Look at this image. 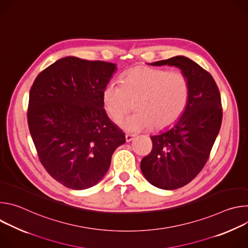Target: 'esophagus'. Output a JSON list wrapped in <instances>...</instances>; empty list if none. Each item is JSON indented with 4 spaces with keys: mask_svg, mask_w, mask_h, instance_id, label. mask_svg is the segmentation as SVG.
<instances>
[{
    "mask_svg": "<svg viewBox=\"0 0 248 248\" xmlns=\"http://www.w3.org/2000/svg\"><path fill=\"white\" fill-rule=\"evenodd\" d=\"M133 138H134L133 134H129V133L125 134V141H126V142H130V141L133 140Z\"/></svg>",
    "mask_w": 248,
    "mask_h": 248,
    "instance_id": "34e87169",
    "label": "esophagus"
}]
</instances>
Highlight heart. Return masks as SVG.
Returning a JSON list of instances; mask_svg holds the SVG:
<instances>
[{
	"mask_svg": "<svg viewBox=\"0 0 248 248\" xmlns=\"http://www.w3.org/2000/svg\"><path fill=\"white\" fill-rule=\"evenodd\" d=\"M189 83L186 77L175 70L137 66L126 74L123 84L109 81L102 91V103L109 118L119 123L135 101L136 112L126 117L121 126L135 133L165 128L178 121L186 109Z\"/></svg>",
	"mask_w": 248,
	"mask_h": 248,
	"instance_id": "obj_1",
	"label": "heart"
}]
</instances>
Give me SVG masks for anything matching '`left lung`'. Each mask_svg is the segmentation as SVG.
Returning a JSON list of instances; mask_svg holds the SVG:
<instances>
[{
	"label": "left lung",
	"mask_w": 248,
	"mask_h": 248,
	"mask_svg": "<svg viewBox=\"0 0 248 248\" xmlns=\"http://www.w3.org/2000/svg\"><path fill=\"white\" fill-rule=\"evenodd\" d=\"M151 65L181 69L189 83L186 109L172 126L151 136L152 151L140 163L145 179L154 186L172 190L190 183L203 169L222 124V104L212 76L185 56Z\"/></svg>",
	"instance_id": "obj_1"
}]
</instances>
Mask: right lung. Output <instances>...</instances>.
I'll return each instance as SVG.
<instances>
[{
    "instance_id": "1",
    "label": "right lung",
    "mask_w": 248,
    "mask_h": 248,
    "mask_svg": "<svg viewBox=\"0 0 248 248\" xmlns=\"http://www.w3.org/2000/svg\"><path fill=\"white\" fill-rule=\"evenodd\" d=\"M117 68L65 57L39 74L30 89L27 121L34 145L49 174L67 188L97 185L125 142L102 103L103 88Z\"/></svg>"
}]
</instances>
